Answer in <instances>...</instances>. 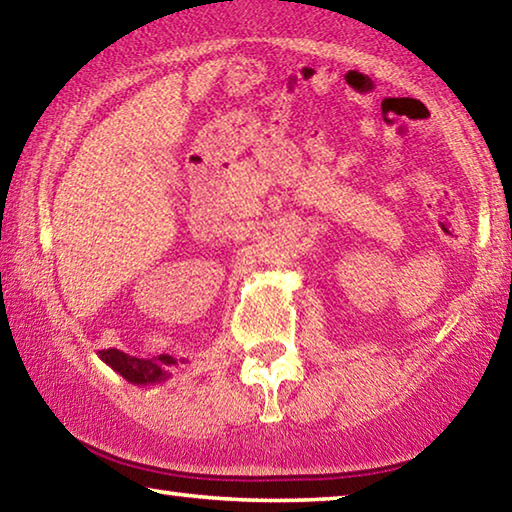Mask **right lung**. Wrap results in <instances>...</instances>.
<instances>
[{"instance_id":"right-lung-1","label":"right lung","mask_w":512,"mask_h":512,"mask_svg":"<svg viewBox=\"0 0 512 512\" xmlns=\"http://www.w3.org/2000/svg\"><path fill=\"white\" fill-rule=\"evenodd\" d=\"M99 359L135 386H151L167 381L171 375L167 368L178 363L173 357H167V354H160L155 359H137L121 350H101Z\"/></svg>"}]
</instances>
